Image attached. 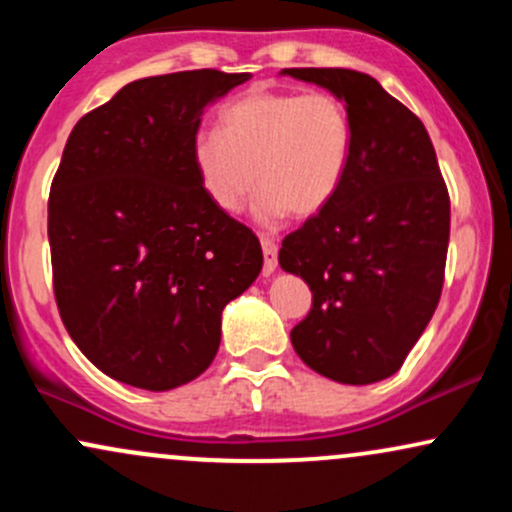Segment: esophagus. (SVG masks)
Listing matches in <instances>:
<instances>
[{
	"label": "esophagus",
	"instance_id": "esophagus-1",
	"mask_svg": "<svg viewBox=\"0 0 512 512\" xmlns=\"http://www.w3.org/2000/svg\"><path fill=\"white\" fill-rule=\"evenodd\" d=\"M262 252H264L262 272L267 276L274 274L276 264H279V248H276V243L269 236H262Z\"/></svg>",
	"mask_w": 512,
	"mask_h": 512
}]
</instances>
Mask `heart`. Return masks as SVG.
<instances>
[{
    "mask_svg": "<svg viewBox=\"0 0 512 512\" xmlns=\"http://www.w3.org/2000/svg\"><path fill=\"white\" fill-rule=\"evenodd\" d=\"M354 122L332 93L252 91L228 103L219 132L197 129L190 156L216 207L238 211L257 187L264 219L320 214L342 187Z\"/></svg>",
    "mask_w": 512,
    "mask_h": 512,
    "instance_id": "b5f03b06",
    "label": "heart"
}]
</instances>
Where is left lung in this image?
<instances>
[{
  "label": "left lung",
  "mask_w": 512,
  "mask_h": 512,
  "mask_svg": "<svg viewBox=\"0 0 512 512\" xmlns=\"http://www.w3.org/2000/svg\"><path fill=\"white\" fill-rule=\"evenodd\" d=\"M342 98L354 149L339 192L281 243L279 264L313 291L291 330L305 366L344 385L402 368L436 313L450 240V197L424 122L373 76L284 69Z\"/></svg>",
  "instance_id": "1"
}]
</instances>
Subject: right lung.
I'll use <instances>...</instances> for the list:
<instances>
[{
	"mask_svg": "<svg viewBox=\"0 0 512 512\" xmlns=\"http://www.w3.org/2000/svg\"><path fill=\"white\" fill-rule=\"evenodd\" d=\"M250 74L132 81L76 122L52 178V289L81 354L163 392L211 366L221 313L262 269L260 240L216 207L192 166L204 108Z\"/></svg>",
	"mask_w": 512,
	"mask_h": 512,
	"instance_id": "add662e5",
	"label": "right lung"
}]
</instances>
